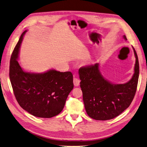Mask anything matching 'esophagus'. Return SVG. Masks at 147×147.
I'll return each mask as SVG.
<instances>
[{"label": "esophagus", "mask_w": 147, "mask_h": 147, "mask_svg": "<svg viewBox=\"0 0 147 147\" xmlns=\"http://www.w3.org/2000/svg\"><path fill=\"white\" fill-rule=\"evenodd\" d=\"M80 81L78 78H74L73 79V83H74V84L75 86H78L80 84Z\"/></svg>", "instance_id": "1"}]
</instances>
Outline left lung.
Returning <instances> with one entry per match:
<instances>
[{
    "mask_svg": "<svg viewBox=\"0 0 147 147\" xmlns=\"http://www.w3.org/2000/svg\"><path fill=\"white\" fill-rule=\"evenodd\" d=\"M127 40L126 36H123ZM136 62L134 74L128 82L113 84L105 79L99 63L79 69L80 88L88 115L97 120H107L118 116L129 107L136 94L140 66L137 53L133 48Z\"/></svg>",
    "mask_w": 147,
    "mask_h": 147,
    "instance_id": "obj_1",
    "label": "left lung"
}]
</instances>
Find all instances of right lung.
Returning <instances> with one entry per match:
<instances>
[{
  "instance_id": "1",
  "label": "right lung",
  "mask_w": 147,
  "mask_h": 147,
  "mask_svg": "<svg viewBox=\"0 0 147 147\" xmlns=\"http://www.w3.org/2000/svg\"><path fill=\"white\" fill-rule=\"evenodd\" d=\"M24 31L13 51L10 60L9 78L19 105L34 116L51 118L63 110L68 95L73 89L71 72L55 69L43 73L24 71L17 61Z\"/></svg>"
}]
</instances>
